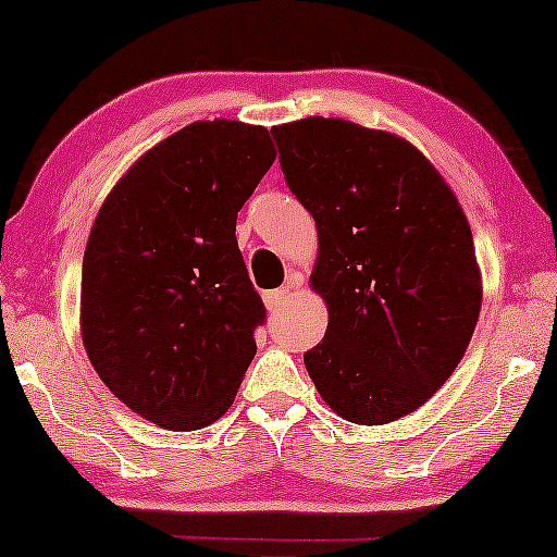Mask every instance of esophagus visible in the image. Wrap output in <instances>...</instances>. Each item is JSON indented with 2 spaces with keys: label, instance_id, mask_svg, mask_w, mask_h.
Wrapping results in <instances>:
<instances>
[{
  "label": "esophagus",
  "instance_id": "esophagus-1",
  "mask_svg": "<svg viewBox=\"0 0 557 557\" xmlns=\"http://www.w3.org/2000/svg\"><path fill=\"white\" fill-rule=\"evenodd\" d=\"M299 286V281H288L286 286H281V288H276V292H265L263 294V301H265V307H269L271 311H276L281 304L286 301V296L294 292V288Z\"/></svg>",
  "mask_w": 557,
  "mask_h": 557
}]
</instances>
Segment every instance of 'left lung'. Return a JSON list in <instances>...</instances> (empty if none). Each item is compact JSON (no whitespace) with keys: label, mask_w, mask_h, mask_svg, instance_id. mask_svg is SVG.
Listing matches in <instances>:
<instances>
[{"label":"left lung","mask_w":557,"mask_h":557,"mask_svg":"<svg viewBox=\"0 0 557 557\" xmlns=\"http://www.w3.org/2000/svg\"><path fill=\"white\" fill-rule=\"evenodd\" d=\"M271 134L319 238L309 286L330 324L304 355L309 377L349 423L398 421L441 391L476 330L482 271L469 220L398 134L324 116Z\"/></svg>","instance_id":"8db88e82"}]
</instances>
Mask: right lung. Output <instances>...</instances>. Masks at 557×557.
Wrapping results in <instances>:
<instances>
[{
	"mask_svg": "<svg viewBox=\"0 0 557 557\" xmlns=\"http://www.w3.org/2000/svg\"><path fill=\"white\" fill-rule=\"evenodd\" d=\"M273 159L265 126L195 121L121 174L90 227L83 347L106 387L162 429L215 423L253 360L265 309L235 220Z\"/></svg>",
	"mask_w": 557,
	"mask_h": 557,
	"instance_id": "obj_1",
	"label": "right lung"
}]
</instances>
